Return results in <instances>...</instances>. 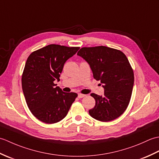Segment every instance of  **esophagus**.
Returning a JSON list of instances; mask_svg holds the SVG:
<instances>
[{"label": "esophagus", "instance_id": "esophagus-1", "mask_svg": "<svg viewBox=\"0 0 159 159\" xmlns=\"http://www.w3.org/2000/svg\"><path fill=\"white\" fill-rule=\"evenodd\" d=\"M85 96H86L85 94H83V93H79V94H78V97H79V98H83L85 97Z\"/></svg>", "mask_w": 159, "mask_h": 159}]
</instances>
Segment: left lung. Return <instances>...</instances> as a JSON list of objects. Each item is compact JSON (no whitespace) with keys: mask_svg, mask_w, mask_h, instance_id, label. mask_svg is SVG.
Segmentation results:
<instances>
[{"mask_svg":"<svg viewBox=\"0 0 159 159\" xmlns=\"http://www.w3.org/2000/svg\"><path fill=\"white\" fill-rule=\"evenodd\" d=\"M77 55L89 63L93 78L100 80L103 96L91 93L96 100L89 113L94 119L110 121L122 115L130 102L134 73L126 56L119 50L107 46L83 47Z\"/></svg>","mask_w":159,"mask_h":159,"instance_id":"obj_1","label":"left lung"}]
</instances>
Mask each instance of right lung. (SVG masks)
I'll return each mask as SVG.
<instances>
[{
	"mask_svg": "<svg viewBox=\"0 0 159 159\" xmlns=\"http://www.w3.org/2000/svg\"><path fill=\"white\" fill-rule=\"evenodd\" d=\"M79 48L50 44L33 52L26 60L22 91L29 110L41 121L54 124L62 120L78 96L63 92L55 80L59 81L64 64Z\"/></svg>",
	"mask_w": 159,
	"mask_h": 159,
	"instance_id": "obj_1",
	"label": "right lung"
}]
</instances>
